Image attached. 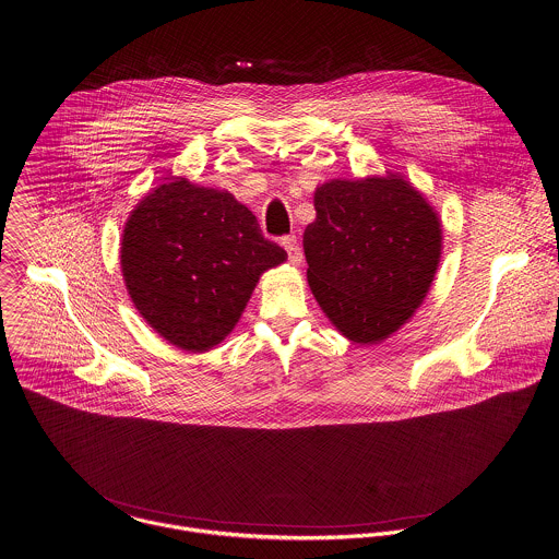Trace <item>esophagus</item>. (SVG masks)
I'll return each instance as SVG.
<instances>
[{
	"mask_svg": "<svg viewBox=\"0 0 559 559\" xmlns=\"http://www.w3.org/2000/svg\"><path fill=\"white\" fill-rule=\"evenodd\" d=\"M281 243H283V248L287 250L289 263H292V265H300V263H302V248H300L298 239H296L294 235H287V237H283Z\"/></svg>",
	"mask_w": 559,
	"mask_h": 559,
	"instance_id": "1",
	"label": "esophagus"
}]
</instances>
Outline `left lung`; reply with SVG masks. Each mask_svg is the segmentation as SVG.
Listing matches in <instances>:
<instances>
[{
  "mask_svg": "<svg viewBox=\"0 0 559 559\" xmlns=\"http://www.w3.org/2000/svg\"><path fill=\"white\" fill-rule=\"evenodd\" d=\"M313 205L302 243L318 305L354 343L389 338L424 305L439 270L437 210L400 173L331 179Z\"/></svg>",
  "mask_w": 559,
  "mask_h": 559,
  "instance_id": "obj_1",
  "label": "left lung"
}]
</instances>
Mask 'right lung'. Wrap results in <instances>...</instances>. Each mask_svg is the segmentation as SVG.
I'll return each instance as SVG.
<instances>
[{
	"instance_id": "obj_1",
	"label": "right lung",
	"mask_w": 559,
	"mask_h": 559,
	"mask_svg": "<svg viewBox=\"0 0 559 559\" xmlns=\"http://www.w3.org/2000/svg\"><path fill=\"white\" fill-rule=\"evenodd\" d=\"M287 261L230 192L170 177L129 214L120 272L144 322L186 352H207L239 322L259 278Z\"/></svg>"
}]
</instances>
